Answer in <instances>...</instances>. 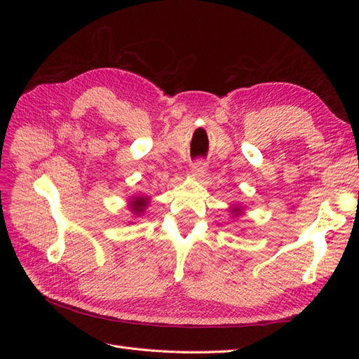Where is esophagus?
Masks as SVG:
<instances>
[{
	"instance_id": "34e87169",
	"label": "esophagus",
	"mask_w": 359,
	"mask_h": 359,
	"mask_svg": "<svg viewBox=\"0 0 359 359\" xmlns=\"http://www.w3.org/2000/svg\"><path fill=\"white\" fill-rule=\"evenodd\" d=\"M191 175L194 178H198V180L205 178V175H206V163L203 160H198V161L193 163Z\"/></svg>"
}]
</instances>
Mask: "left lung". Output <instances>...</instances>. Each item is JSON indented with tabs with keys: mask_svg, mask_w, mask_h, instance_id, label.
<instances>
[{
	"mask_svg": "<svg viewBox=\"0 0 359 359\" xmlns=\"http://www.w3.org/2000/svg\"><path fill=\"white\" fill-rule=\"evenodd\" d=\"M227 211L231 212L232 219L236 220V219H240V217H243L245 214V206L243 203H235V205H231L229 208H227Z\"/></svg>",
	"mask_w": 359,
	"mask_h": 359,
	"instance_id": "obj_1",
	"label": "left lung"
}]
</instances>
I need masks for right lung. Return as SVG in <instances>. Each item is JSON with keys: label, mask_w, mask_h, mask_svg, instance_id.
Segmentation results:
<instances>
[{"label": "right lung", "mask_w": 359, "mask_h": 359, "mask_svg": "<svg viewBox=\"0 0 359 359\" xmlns=\"http://www.w3.org/2000/svg\"><path fill=\"white\" fill-rule=\"evenodd\" d=\"M149 202H151L149 198L145 196V194H135V196L128 199V208L135 217H140L148 208Z\"/></svg>", "instance_id": "right-lung-1"}]
</instances>
